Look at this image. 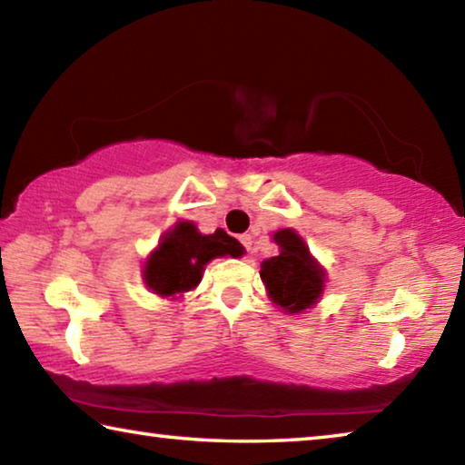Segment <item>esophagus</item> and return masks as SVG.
<instances>
[{
    "mask_svg": "<svg viewBox=\"0 0 465 465\" xmlns=\"http://www.w3.org/2000/svg\"><path fill=\"white\" fill-rule=\"evenodd\" d=\"M240 244L244 246L246 250H250V246H252V238H250L248 233H244V235H240Z\"/></svg>",
    "mask_w": 465,
    "mask_h": 465,
    "instance_id": "34e87169",
    "label": "esophagus"
}]
</instances>
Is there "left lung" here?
<instances>
[{"instance_id": "obj_1", "label": "left lung", "mask_w": 465, "mask_h": 465, "mask_svg": "<svg viewBox=\"0 0 465 465\" xmlns=\"http://www.w3.org/2000/svg\"><path fill=\"white\" fill-rule=\"evenodd\" d=\"M279 256L262 261L261 279L272 304L290 314L304 312L319 302L325 287V269L312 259L311 250L293 230L272 233Z\"/></svg>"}]
</instances>
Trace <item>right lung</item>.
Masks as SVG:
<instances>
[{
    "instance_id": "right-lung-1",
    "label": "right lung",
    "mask_w": 465,
    "mask_h": 465,
    "mask_svg": "<svg viewBox=\"0 0 465 465\" xmlns=\"http://www.w3.org/2000/svg\"><path fill=\"white\" fill-rule=\"evenodd\" d=\"M244 248L223 230L203 235L190 221H180L163 233L159 246L144 262V283L169 298L201 283L204 264L217 256H242Z\"/></svg>"
}]
</instances>
